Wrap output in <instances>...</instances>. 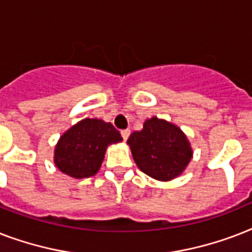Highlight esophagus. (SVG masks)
I'll return each mask as SVG.
<instances>
[{"label": "esophagus", "mask_w": 252, "mask_h": 252, "mask_svg": "<svg viewBox=\"0 0 252 252\" xmlns=\"http://www.w3.org/2000/svg\"><path fill=\"white\" fill-rule=\"evenodd\" d=\"M129 134H130V129H123L122 130V136H123V140H124V141H126V140H128Z\"/></svg>", "instance_id": "34e87169"}]
</instances>
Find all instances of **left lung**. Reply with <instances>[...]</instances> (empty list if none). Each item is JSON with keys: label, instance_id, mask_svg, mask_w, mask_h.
Listing matches in <instances>:
<instances>
[{"label": "left lung", "instance_id": "left-lung-1", "mask_svg": "<svg viewBox=\"0 0 252 252\" xmlns=\"http://www.w3.org/2000/svg\"><path fill=\"white\" fill-rule=\"evenodd\" d=\"M126 142L138 168L154 179H174L191 161L192 150L183 132L157 118L146 120L142 130L133 132Z\"/></svg>", "mask_w": 252, "mask_h": 252}]
</instances>
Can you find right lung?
Masks as SVG:
<instances>
[{
  "label": "right lung",
  "instance_id": "1",
  "mask_svg": "<svg viewBox=\"0 0 252 252\" xmlns=\"http://www.w3.org/2000/svg\"><path fill=\"white\" fill-rule=\"evenodd\" d=\"M122 140L111 123L85 119L61 136L55 149V163L72 178H89L100 168L107 146Z\"/></svg>",
  "mask_w": 252,
  "mask_h": 252
}]
</instances>
